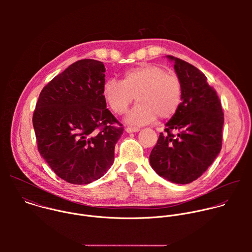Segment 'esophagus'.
I'll return each mask as SVG.
<instances>
[{"mask_svg": "<svg viewBox=\"0 0 252 252\" xmlns=\"http://www.w3.org/2000/svg\"><path fill=\"white\" fill-rule=\"evenodd\" d=\"M139 130H140V128L137 126H126V132H136Z\"/></svg>", "mask_w": 252, "mask_h": 252, "instance_id": "obj_1", "label": "esophagus"}]
</instances>
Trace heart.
<instances>
[{
    "label": "heart",
    "mask_w": 252,
    "mask_h": 252,
    "mask_svg": "<svg viewBox=\"0 0 252 252\" xmlns=\"http://www.w3.org/2000/svg\"><path fill=\"white\" fill-rule=\"evenodd\" d=\"M102 95L110 109L119 116L126 114L136 96L139 101L128 114L132 124H149L159 117L171 118L183 101L181 79L166 73L160 65L142 63L126 70L122 82L111 79L102 87Z\"/></svg>",
    "instance_id": "b5f03b06"
}]
</instances>
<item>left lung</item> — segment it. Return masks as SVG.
<instances>
[{
    "label": "left lung",
    "mask_w": 252,
    "mask_h": 252,
    "mask_svg": "<svg viewBox=\"0 0 252 252\" xmlns=\"http://www.w3.org/2000/svg\"><path fill=\"white\" fill-rule=\"evenodd\" d=\"M184 89L178 111L165 124L150 156L155 171L167 181L187 185L197 179L222 147L223 112L215 90L194 65L172 56ZM172 130L179 133L174 135Z\"/></svg>",
    "instance_id": "1"
}]
</instances>
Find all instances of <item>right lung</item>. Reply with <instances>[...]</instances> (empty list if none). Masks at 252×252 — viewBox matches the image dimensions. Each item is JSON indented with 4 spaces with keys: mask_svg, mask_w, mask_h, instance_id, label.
Returning a JSON list of instances; mask_svg holds the SVG:
<instances>
[{
    "mask_svg": "<svg viewBox=\"0 0 252 252\" xmlns=\"http://www.w3.org/2000/svg\"><path fill=\"white\" fill-rule=\"evenodd\" d=\"M105 67L85 59L71 63L41 92L32 115L38 151L66 183L87 185L114 163L123 125L106 109Z\"/></svg>",
    "mask_w": 252,
    "mask_h": 252,
    "instance_id": "obj_1",
    "label": "right lung"
}]
</instances>
